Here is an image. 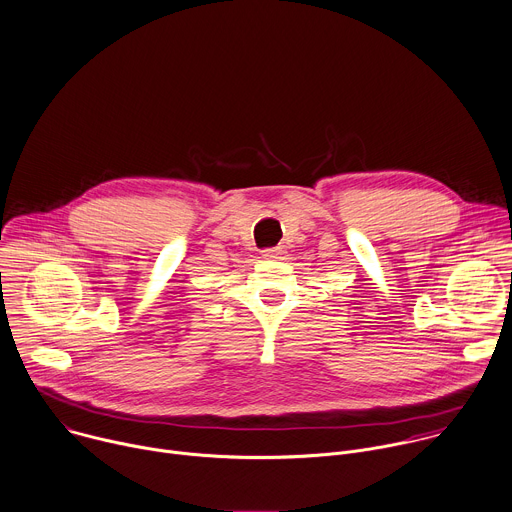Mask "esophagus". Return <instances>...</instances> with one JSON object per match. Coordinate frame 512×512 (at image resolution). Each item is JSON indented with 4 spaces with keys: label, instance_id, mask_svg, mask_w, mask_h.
<instances>
[{
    "label": "esophagus",
    "instance_id": "esophagus-1",
    "mask_svg": "<svg viewBox=\"0 0 512 512\" xmlns=\"http://www.w3.org/2000/svg\"><path fill=\"white\" fill-rule=\"evenodd\" d=\"M280 254H282L280 248H268V250L262 252V258H266V260H276V258H280Z\"/></svg>",
    "mask_w": 512,
    "mask_h": 512
}]
</instances>
